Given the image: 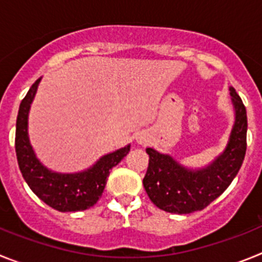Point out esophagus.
<instances>
[{
  "label": "esophagus",
  "mask_w": 262,
  "mask_h": 262,
  "mask_svg": "<svg viewBox=\"0 0 262 262\" xmlns=\"http://www.w3.org/2000/svg\"><path fill=\"white\" fill-rule=\"evenodd\" d=\"M136 143L140 145H145L148 143V135L145 133L136 134Z\"/></svg>",
  "instance_id": "34e87169"
}]
</instances>
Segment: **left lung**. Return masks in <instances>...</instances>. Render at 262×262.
<instances>
[{"label":"left lung","mask_w":262,"mask_h":262,"mask_svg":"<svg viewBox=\"0 0 262 262\" xmlns=\"http://www.w3.org/2000/svg\"><path fill=\"white\" fill-rule=\"evenodd\" d=\"M235 122L224 151L209 165L191 169L170 155L147 148L149 164L143 185L159 209L172 214L201 211L223 194L240 170L247 151V110L236 90L230 86Z\"/></svg>","instance_id":"obj_1"}]
</instances>
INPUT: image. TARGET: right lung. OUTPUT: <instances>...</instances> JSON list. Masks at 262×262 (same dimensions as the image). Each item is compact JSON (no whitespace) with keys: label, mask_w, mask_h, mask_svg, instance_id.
Listing matches in <instances>:
<instances>
[{"label":"right lung","mask_w":262,"mask_h":262,"mask_svg":"<svg viewBox=\"0 0 262 262\" xmlns=\"http://www.w3.org/2000/svg\"><path fill=\"white\" fill-rule=\"evenodd\" d=\"M41 77L32 84L22 99L15 127V152L25 181L46 205L61 212L90 209L103 193L110 169L122 161L131 145L99 157L96 164L77 173L53 172L40 163L29 139V113Z\"/></svg>","instance_id":"obj_1"}]
</instances>
